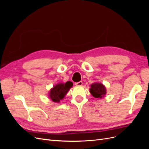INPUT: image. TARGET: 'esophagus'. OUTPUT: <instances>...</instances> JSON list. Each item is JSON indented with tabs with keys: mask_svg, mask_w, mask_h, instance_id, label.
<instances>
[{
	"mask_svg": "<svg viewBox=\"0 0 149 149\" xmlns=\"http://www.w3.org/2000/svg\"><path fill=\"white\" fill-rule=\"evenodd\" d=\"M75 85L77 86H82L83 85V82L82 81H79L78 83H76Z\"/></svg>",
	"mask_w": 149,
	"mask_h": 149,
	"instance_id": "esophagus-1",
	"label": "esophagus"
}]
</instances>
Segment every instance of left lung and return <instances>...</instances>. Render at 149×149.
I'll return each mask as SVG.
<instances>
[{
  "mask_svg": "<svg viewBox=\"0 0 149 149\" xmlns=\"http://www.w3.org/2000/svg\"><path fill=\"white\" fill-rule=\"evenodd\" d=\"M90 93L94 97L102 98L106 94V89L104 86L100 83H95L91 84Z\"/></svg>",
  "mask_w": 149,
  "mask_h": 149,
  "instance_id": "left-lung-1",
  "label": "left lung"
}]
</instances>
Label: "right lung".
Masks as SVG:
<instances>
[{"label": "right lung", "mask_w": 149, "mask_h": 149, "mask_svg": "<svg viewBox=\"0 0 149 149\" xmlns=\"http://www.w3.org/2000/svg\"><path fill=\"white\" fill-rule=\"evenodd\" d=\"M73 83L67 81L65 83H58L54 86L49 93V97L55 102H60L64 98L68 91L73 86Z\"/></svg>", "instance_id": "obj_1"}]
</instances>
